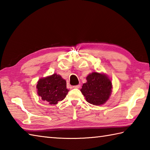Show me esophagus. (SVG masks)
<instances>
[{
    "mask_svg": "<svg viewBox=\"0 0 150 150\" xmlns=\"http://www.w3.org/2000/svg\"><path fill=\"white\" fill-rule=\"evenodd\" d=\"M80 87H81V85L80 84H78V85H76V86H73V88H76V89L80 88Z\"/></svg>",
    "mask_w": 150,
    "mask_h": 150,
    "instance_id": "34e87169",
    "label": "esophagus"
}]
</instances>
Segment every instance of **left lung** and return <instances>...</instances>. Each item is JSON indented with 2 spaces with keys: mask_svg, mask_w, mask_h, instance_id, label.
<instances>
[{
  "mask_svg": "<svg viewBox=\"0 0 150 150\" xmlns=\"http://www.w3.org/2000/svg\"><path fill=\"white\" fill-rule=\"evenodd\" d=\"M87 82L83 84L81 91L88 103L99 106L109 99L112 83L107 75L93 72L86 77Z\"/></svg>",
  "mask_w": 150,
  "mask_h": 150,
  "instance_id": "obj_1",
  "label": "left lung"
}]
</instances>
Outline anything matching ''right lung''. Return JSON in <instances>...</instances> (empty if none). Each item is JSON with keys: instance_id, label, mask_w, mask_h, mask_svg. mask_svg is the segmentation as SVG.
Returning a JSON list of instances; mask_svg holds the SVG:
<instances>
[{"instance_id": "right-lung-1", "label": "right lung", "mask_w": 150, "mask_h": 150, "mask_svg": "<svg viewBox=\"0 0 150 150\" xmlns=\"http://www.w3.org/2000/svg\"><path fill=\"white\" fill-rule=\"evenodd\" d=\"M37 89L38 95L42 100L53 105L64 99L69 91L66 81L56 73L39 79Z\"/></svg>"}]
</instances>
